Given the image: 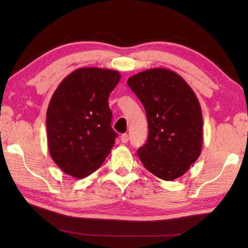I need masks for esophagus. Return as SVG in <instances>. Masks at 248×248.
Instances as JSON below:
<instances>
[{
	"label": "esophagus",
	"instance_id": "obj_1",
	"mask_svg": "<svg viewBox=\"0 0 248 248\" xmlns=\"http://www.w3.org/2000/svg\"><path fill=\"white\" fill-rule=\"evenodd\" d=\"M120 140H121V143H124V144L128 143V141H129V135L128 134H123V135L120 136Z\"/></svg>",
	"mask_w": 248,
	"mask_h": 248
}]
</instances>
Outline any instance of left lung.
I'll return each mask as SVG.
<instances>
[{"label":"left lung","mask_w":248,"mask_h":248,"mask_svg":"<svg viewBox=\"0 0 248 248\" xmlns=\"http://www.w3.org/2000/svg\"><path fill=\"white\" fill-rule=\"evenodd\" d=\"M127 83L143 103L148 121V140L138 150L140 160L157 178L175 180L202 154V114L196 94L166 68L141 71Z\"/></svg>","instance_id":"left-lung-1"}]
</instances>
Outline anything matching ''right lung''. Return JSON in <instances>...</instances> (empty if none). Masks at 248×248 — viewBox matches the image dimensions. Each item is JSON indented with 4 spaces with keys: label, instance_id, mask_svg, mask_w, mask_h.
I'll list each match as a JSON object with an SVG mask.
<instances>
[{
    "label": "right lung",
    "instance_id": "1",
    "mask_svg": "<svg viewBox=\"0 0 248 248\" xmlns=\"http://www.w3.org/2000/svg\"><path fill=\"white\" fill-rule=\"evenodd\" d=\"M120 73L78 68L61 82L46 110L49 152L61 170L75 178L96 171L115 144L108 100Z\"/></svg>",
    "mask_w": 248,
    "mask_h": 248
}]
</instances>
